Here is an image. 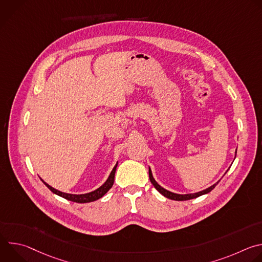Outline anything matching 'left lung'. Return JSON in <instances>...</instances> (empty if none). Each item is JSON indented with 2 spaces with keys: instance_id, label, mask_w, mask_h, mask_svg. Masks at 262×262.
Returning <instances> with one entry per match:
<instances>
[{
  "instance_id": "left-lung-1",
  "label": "left lung",
  "mask_w": 262,
  "mask_h": 262,
  "mask_svg": "<svg viewBox=\"0 0 262 262\" xmlns=\"http://www.w3.org/2000/svg\"><path fill=\"white\" fill-rule=\"evenodd\" d=\"M235 157H236V151H235ZM227 171H228V170H227ZM227 171L225 172V174L227 173ZM149 178H150V181H151V183L154 184L155 188H156V189H157V190H158V191H159L163 196H165L166 198H169V199H171V200H175V201L190 200V199H194V198H197V197H199V196L205 195V194L209 193L211 190H213V189H214V186L220 182V180H219V181H216L214 184L210 185L209 188H207V189H205V190H203V191H200V192L194 193V194H176V193H173V192H170V191H168V190L164 189L163 186H161V185L156 181V179L154 178V175H152V172H151L150 167H149Z\"/></svg>"
}]
</instances>
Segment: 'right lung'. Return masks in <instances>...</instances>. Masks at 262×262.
Returning <instances> with one entry per match:
<instances>
[{"instance_id": "obj_1", "label": "right lung", "mask_w": 262, "mask_h": 262, "mask_svg": "<svg viewBox=\"0 0 262 262\" xmlns=\"http://www.w3.org/2000/svg\"><path fill=\"white\" fill-rule=\"evenodd\" d=\"M117 165H118V162L116 163V165L114 166L113 170L111 171L107 179L104 181V183L102 185H100L99 188H97L96 190L92 191V192H89V193H86V194H68V193H64V192H61L59 190H56L54 189L53 186H51L50 184H48L43 179H41V181L48 186V188L56 195L64 198V199H67L69 201H72V202H77V203H88V202H93V201H96L98 200L99 198H101L102 196H104L107 191L113 186V183H114V178H115V172H116V168H117Z\"/></svg>"}]
</instances>
